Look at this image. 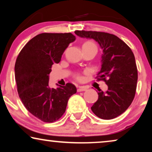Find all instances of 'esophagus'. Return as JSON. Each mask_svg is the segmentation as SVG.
Returning <instances> with one entry per match:
<instances>
[{
	"mask_svg": "<svg viewBox=\"0 0 152 152\" xmlns=\"http://www.w3.org/2000/svg\"><path fill=\"white\" fill-rule=\"evenodd\" d=\"M86 90V88L84 86H80L77 88V92H81V91H84Z\"/></svg>",
	"mask_w": 152,
	"mask_h": 152,
	"instance_id": "34e87169",
	"label": "esophagus"
}]
</instances>
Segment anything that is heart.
<instances>
[{
	"label": "heart",
	"instance_id": "1",
	"mask_svg": "<svg viewBox=\"0 0 152 152\" xmlns=\"http://www.w3.org/2000/svg\"><path fill=\"white\" fill-rule=\"evenodd\" d=\"M92 47H95L97 48L96 45H95L93 41H86V42L84 43V44L82 45V48H92ZM75 77L77 80H80L81 79V77L79 74H76L75 75Z\"/></svg>",
	"mask_w": 152,
	"mask_h": 152
}]
</instances>
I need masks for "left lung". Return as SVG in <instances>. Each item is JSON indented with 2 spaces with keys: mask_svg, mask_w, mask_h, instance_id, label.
<instances>
[{
  "mask_svg": "<svg viewBox=\"0 0 152 152\" xmlns=\"http://www.w3.org/2000/svg\"><path fill=\"white\" fill-rule=\"evenodd\" d=\"M79 37L93 39L103 50L102 68L97 76L108 86L104 93L99 89L98 99L91 110L97 117L111 120L123 113L136 94L138 70L134 53L115 35L97 31L76 30Z\"/></svg>",
  "mask_w": 152,
  "mask_h": 152,
  "instance_id": "1",
  "label": "left lung"
}]
</instances>
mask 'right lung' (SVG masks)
Wrapping results in <instances>:
<instances>
[{"instance_id":"right-lung-1","label":"right lung","mask_w":152,"mask_h":152,"mask_svg":"<svg viewBox=\"0 0 152 152\" xmlns=\"http://www.w3.org/2000/svg\"><path fill=\"white\" fill-rule=\"evenodd\" d=\"M71 33H41L28 41L15 63V80L20 100L31 114L44 122H54L65 113L68 99L77 92L74 84L57 88L49 86L54 64L61 61L70 43Z\"/></svg>"}]
</instances>
